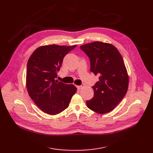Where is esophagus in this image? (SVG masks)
I'll return each instance as SVG.
<instances>
[{"instance_id": "esophagus-1", "label": "esophagus", "mask_w": 153, "mask_h": 153, "mask_svg": "<svg viewBox=\"0 0 153 153\" xmlns=\"http://www.w3.org/2000/svg\"><path fill=\"white\" fill-rule=\"evenodd\" d=\"M84 86H85V85H84V84H82V85H78V86H77V89H81L82 88H83Z\"/></svg>"}]
</instances>
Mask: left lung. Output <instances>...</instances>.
I'll return each instance as SVG.
<instances>
[{"label":"left lung","instance_id":"obj_1","mask_svg":"<svg viewBox=\"0 0 153 153\" xmlns=\"http://www.w3.org/2000/svg\"><path fill=\"white\" fill-rule=\"evenodd\" d=\"M91 61V71L99 76L92 87L94 97L87 107L104 114L113 110L126 94L129 78L122 55L111 44L95 42L80 46Z\"/></svg>","mask_w":153,"mask_h":153}]
</instances>
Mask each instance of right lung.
Returning <instances> with one entry per match:
<instances>
[{"mask_svg": "<svg viewBox=\"0 0 153 153\" xmlns=\"http://www.w3.org/2000/svg\"><path fill=\"white\" fill-rule=\"evenodd\" d=\"M77 45L40 46L32 53L27 67L26 85L31 99L45 113L56 115L67 108L77 91L72 84L55 80L63 58Z\"/></svg>", "mask_w": 153, "mask_h": 153, "instance_id": "obj_1", "label": "right lung"}]
</instances>
